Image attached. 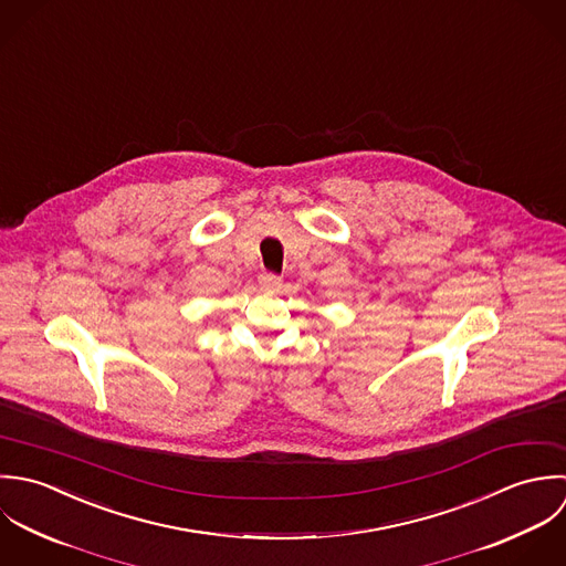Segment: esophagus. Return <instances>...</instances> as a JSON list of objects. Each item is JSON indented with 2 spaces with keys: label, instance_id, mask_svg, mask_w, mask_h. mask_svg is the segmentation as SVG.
Here are the masks:
<instances>
[{
  "label": "esophagus",
  "instance_id": "34e87169",
  "mask_svg": "<svg viewBox=\"0 0 566 566\" xmlns=\"http://www.w3.org/2000/svg\"><path fill=\"white\" fill-rule=\"evenodd\" d=\"M258 284H260L264 291H277V289L282 286V280H280L277 275H273V273H262V275L258 277Z\"/></svg>",
  "mask_w": 566,
  "mask_h": 566
}]
</instances>
